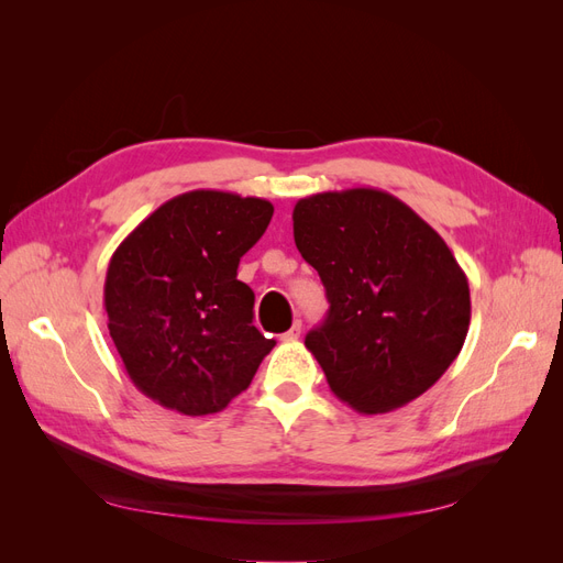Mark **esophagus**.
Listing matches in <instances>:
<instances>
[{
  "label": "esophagus",
  "instance_id": "esophagus-1",
  "mask_svg": "<svg viewBox=\"0 0 563 563\" xmlns=\"http://www.w3.org/2000/svg\"><path fill=\"white\" fill-rule=\"evenodd\" d=\"M300 333H302V321L296 319V321L291 323V329H288V331L282 335V340H298Z\"/></svg>",
  "mask_w": 563,
  "mask_h": 563
}]
</instances>
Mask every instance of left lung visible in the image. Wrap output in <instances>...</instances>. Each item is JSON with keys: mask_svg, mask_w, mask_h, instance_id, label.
I'll return each mask as SVG.
<instances>
[{"mask_svg": "<svg viewBox=\"0 0 563 563\" xmlns=\"http://www.w3.org/2000/svg\"><path fill=\"white\" fill-rule=\"evenodd\" d=\"M294 240L329 298L305 347L340 401L395 411L444 376L467 338L470 284L411 207L373 187L319 192L296 203Z\"/></svg>", "mask_w": 563, "mask_h": 563, "instance_id": "obj_1", "label": "left lung"}]
</instances>
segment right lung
I'll return each instance as SVG.
<instances>
[{"mask_svg": "<svg viewBox=\"0 0 563 563\" xmlns=\"http://www.w3.org/2000/svg\"><path fill=\"white\" fill-rule=\"evenodd\" d=\"M272 213L267 199L192 190L162 203L112 253L110 338L152 401L183 416L223 411L275 347L253 327L255 296L236 279Z\"/></svg>", "mask_w": 563, "mask_h": 563, "instance_id": "1", "label": "right lung"}]
</instances>
